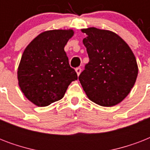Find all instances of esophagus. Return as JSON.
Here are the masks:
<instances>
[{
  "mask_svg": "<svg viewBox=\"0 0 150 150\" xmlns=\"http://www.w3.org/2000/svg\"><path fill=\"white\" fill-rule=\"evenodd\" d=\"M75 71H76V73H77L78 75H79L80 73H81V71H82V69H81V68H75Z\"/></svg>",
  "mask_w": 150,
  "mask_h": 150,
  "instance_id": "obj_1",
  "label": "esophagus"
}]
</instances>
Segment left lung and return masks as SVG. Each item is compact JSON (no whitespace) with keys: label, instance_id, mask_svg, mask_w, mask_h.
Segmentation results:
<instances>
[{"label":"left lung","instance_id":"1","mask_svg":"<svg viewBox=\"0 0 150 150\" xmlns=\"http://www.w3.org/2000/svg\"><path fill=\"white\" fill-rule=\"evenodd\" d=\"M89 61L79 76L86 96L103 107L118 104L130 93L138 75L135 57L114 32L90 27L82 29Z\"/></svg>","mask_w":150,"mask_h":150}]
</instances>
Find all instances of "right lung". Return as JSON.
Wrapping results in <instances>:
<instances>
[{"mask_svg":"<svg viewBox=\"0 0 150 150\" xmlns=\"http://www.w3.org/2000/svg\"><path fill=\"white\" fill-rule=\"evenodd\" d=\"M72 29L45 31L27 46L18 68V86L25 96L38 107L63 98L70 83L78 79L64 48Z\"/></svg>","mask_w":150,"mask_h":150,"instance_id":"right-lung-1","label":"right lung"}]
</instances>
